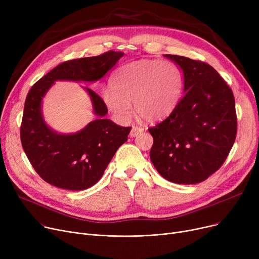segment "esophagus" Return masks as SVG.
Segmentation results:
<instances>
[{
	"label": "esophagus",
	"mask_w": 259,
	"mask_h": 259,
	"mask_svg": "<svg viewBox=\"0 0 259 259\" xmlns=\"http://www.w3.org/2000/svg\"><path fill=\"white\" fill-rule=\"evenodd\" d=\"M143 131H144L143 128L137 127V126H133L132 129H131V131H130V137H131V138L138 137V135H140L141 133H143Z\"/></svg>",
	"instance_id": "34e87169"
}]
</instances>
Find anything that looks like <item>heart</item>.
<instances>
[{
  "instance_id": "1",
  "label": "heart",
  "mask_w": 259,
  "mask_h": 259,
  "mask_svg": "<svg viewBox=\"0 0 259 259\" xmlns=\"http://www.w3.org/2000/svg\"><path fill=\"white\" fill-rule=\"evenodd\" d=\"M181 71L168 61L140 60L121 66L112 78V88L103 93V100L113 116L126 121L134 111L148 122L168 117L182 95Z\"/></svg>"
}]
</instances>
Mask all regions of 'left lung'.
<instances>
[{
  "mask_svg": "<svg viewBox=\"0 0 259 259\" xmlns=\"http://www.w3.org/2000/svg\"><path fill=\"white\" fill-rule=\"evenodd\" d=\"M184 74V95L173 112L149 132L150 159L169 182L192 185L206 181L225 162L237 132L234 95L205 62L164 54Z\"/></svg>",
  "mask_w": 259,
  "mask_h": 259,
  "instance_id": "left-lung-1",
  "label": "left lung"
}]
</instances>
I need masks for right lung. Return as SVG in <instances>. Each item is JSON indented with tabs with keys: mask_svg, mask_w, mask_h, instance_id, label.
Masks as SVG:
<instances>
[{
	"mask_svg": "<svg viewBox=\"0 0 259 259\" xmlns=\"http://www.w3.org/2000/svg\"><path fill=\"white\" fill-rule=\"evenodd\" d=\"M122 56L124 52L108 51L98 57L64 62L38 79L27 94L21 142L30 164L48 184L73 191L97 184L119 146L126 143L131 128L106 118L108 109L104 101L85 87L98 118L75 133H59L46 124L43 116L46 93L57 80H100Z\"/></svg>",
	"mask_w": 259,
	"mask_h": 259,
	"instance_id": "right-lung-1",
	"label": "right lung"
}]
</instances>
